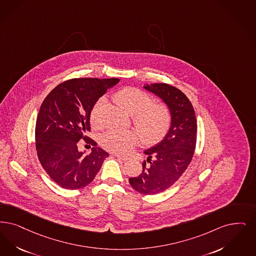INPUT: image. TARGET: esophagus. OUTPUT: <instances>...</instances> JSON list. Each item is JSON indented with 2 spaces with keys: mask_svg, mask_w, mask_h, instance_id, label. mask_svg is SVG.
Masks as SVG:
<instances>
[{
  "mask_svg": "<svg viewBox=\"0 0 256 256\" xmlns=\"http://www.w3.org/2000/svg\"><path fill=\"white\" fill-rule=\"evenodd\" d=\"M115 156H116L118 159L122 160V161H128V160L130 159V158L126 157V156H122V155H119V154H115Z\"/></svg>",
  "mask_w": 256,
  "mask_h": 256,
  "instance_id": "esophagus-1",
  "label": "esophagus"
}]
</instances>
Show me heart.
<instances>
[{"mask_svg": "<svg viewBox=\"0 0 256 256\" xmlns=\"http://www.w3.org/2000/svg\"><path fill=\"white\" fill-rule=\"evenodd\" d=\"M113 101L126 112L132 115L133 124L146 144L159 143L172 126V112L163 102H154V98L135 88H126L115 93ZM106 99L100 98L93 104L90 119L93 126L101 124V113ZM138 142V134L133 130H110L102 135V146L116 154H128Z\"/></svg>", "mask_w": 256, "mask_h": 256, "instance_id": "1", "label": "heart"}]
</instances>
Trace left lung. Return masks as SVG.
Returning <instances> with one entry per match:
<instances>
[{
	"label": "left lung",
	"instance_id": "left-lung-1",
	"mask_svg": "<svg viewBox=\"0 0 256 256\" xmlns=\"http://www.w3.org/2000/svg\"><path fill=\"white\" fill-rule=\"evenodd\" d=\"M144 88L161 98L172 112L168 132L160 143L144 152L148 158L142 164V172L128 179L136 192L154 195L172 186L190 164L197 122L192 102L180 90L161 82L146 84Z\"/></svg>",
	"mask_w": 256,
	"mask_h": 256
}]
</instances>
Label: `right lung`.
I'll return each mask as SVG.
<instances>
[{
    "mask_svg": "<svg viewBox=\"0 0 256 256\" xmlns=\"http://www.w3.org/2000/svg\"><path fill=\"white\" fill-rule=\"evenodd\" d=\"M118 78H75L58 84L46 97L35 128L39 161L57 184L78 190L92 183L108 154L84 134L90 130V114L93 104ZM94 146L84 154L78 150L81 139Z\"/></svg>",
    "mask_w": 256,
    "mask_h": 256,
    "instance_id": "1",
    "label": "right lung"
}]
</instances>
